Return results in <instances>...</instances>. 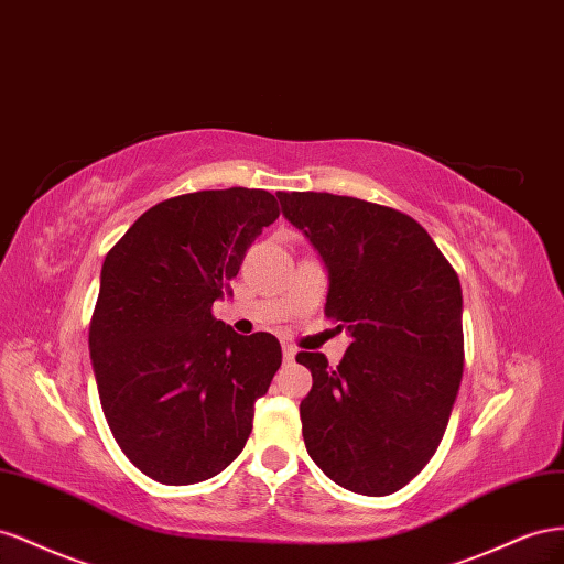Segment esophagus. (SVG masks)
Wrapping results in <instances>:
<instances>
[{
  "instance_id": "obj_1",
  "label": "esophagus",
  "mask_w": 564,
  "mask_h": 564,
  "mask_svg": "<svg viewBox=\"0 0 564 564\" xmlns=\"http://www.w3.org/2000/svg\"><path fill=\"white\" fill-rule=\"evenodd\" d=\"M295 354H297V349H295V347H291V345H283V361H285V364L295 361Z\"/></svg>"
}]
</instances>
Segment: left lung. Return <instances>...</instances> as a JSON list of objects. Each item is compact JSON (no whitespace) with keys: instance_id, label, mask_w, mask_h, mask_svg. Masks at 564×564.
Here are the masks:
<instances>
[{"instance_id":"obj_1","label":"left lung","mask_w":564,"mask_h":564,"mask_svg":"<svg viewBox=\"0 0 564 564\" xmlns=\"http://www.w3.org/2000/svg\"><path fill=\"white\" fill-rule=\"evenodd\" d=\"M328 269L326 316L351 335L343 361L300 351L312 371L302 437L335 485L406 487L437 452L463 378V295L454 267L413 217L333 193H276Z\"/></svg>"}]
</instances>
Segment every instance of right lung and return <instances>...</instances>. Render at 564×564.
Returning a JSON list of instances; mask_svg holds the SVG:
<instances>
[{
  "instance_id": "1",
  "label": "right lung",
  "mask_w": 564,
  "mask_h": 564,
  "mask_svg": "<svg viewBox=\"0 0 564 564\" xmlns=\"http://www.w3.org/2000/svg\"><path fill=\"white\" fill-rule=\"evenodd\" d=\"M279 213L262 188L184 193L143 213L106 254L89 324L96 388L122 454L160 485L219 475L250 437L281 345L234 333L213 302Z\"/></svg>"
}]
</instances>
